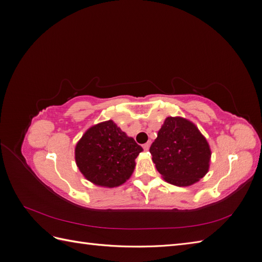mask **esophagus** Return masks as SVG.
<instances>
[{"mask_svg": "<svg viewBox=\"0 0 262 262\" xmlns=\"http://www.w3.org/2000/svg\"><path fill=\"white\" fill-rule=\"evenodd\" d=\"M149 146H150V142H147V143H145V144L143 145V149L145 150V152H147V150L149 149Z\"/></svg>", "mask_w": 262, "mask_h": 262, "instance_id": "1", "label": "esophagus"}]
</instances>
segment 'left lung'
<instances>
[{"label": "left lung", "mask_w": 262, "mask_h": 262, "mask_svg": "<svg viewBox=\"0 0 262 262\" xmlns=\"http://www.w3.org/2000/svg\"><path fill=\"white\" fill-rule=\"evenodd\" d=\"M156 169L169 184L188 187L210 168L211 148L198 126L186 118L167 117L149 147Z\"/></svg>", "instance_id": "8db88e82"}]
</instances>
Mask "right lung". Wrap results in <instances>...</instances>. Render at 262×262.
I'll return each mask as SVG.
<instances>
[{
	"label": "right lung",
	"mask_w": 262,
	"mask_h": 262,
	"mask_svg": "<svg viewBox=\"0 0 262 262\" xmlns=\"http://www.w3.org/2000/svg\"><path fill=\"white\" fill-rule=\"evenodd\" d=\"M142 150L133 138L108 120L91 126L83 134L75 146V162L94 185L114 188L131 177Z\"/></svg>",
	"instance_id": "right-lung-1"
}]
</instances>
